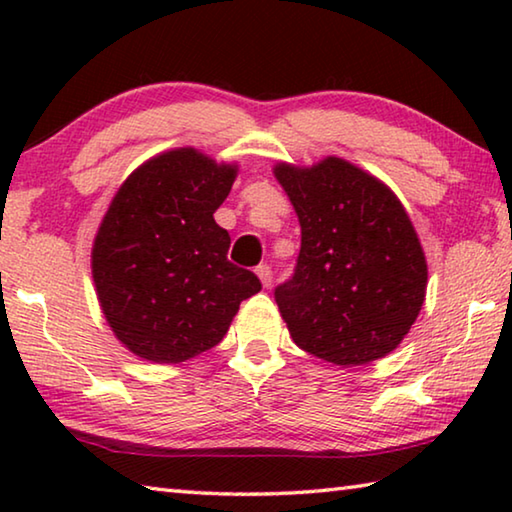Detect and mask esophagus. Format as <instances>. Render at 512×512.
<instances>
[{"instance_id": "esophagus-1", "label": "esophagus", "mask_w": 512, "mask_h": 512, "mask_svg": "<svg viewBox=\"0 0 512 512\" xmlns=\"http://www.w3.org/2000/svg\"><path fill=\"white\" fill-rule=\"evenodd\" d=\"M255 273H257L259 282H262V287H264V289L271 287V284H273V271H271V266L259 264V266L255 268Z\"/></svg>"}]
</instances>
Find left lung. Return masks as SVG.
<instances>
[{
	"label": "left lung",
	"mask_w": 512,
	"mask_h": 512,
	"mask_svg": "<svg viewBox=\"0 0 512 512\" xmlns=\"http://www.w3.org/2000/svg\"><path fill=\"white\" fill-rule=\"evenodd\" d=\"M273 176L300 221L296 273L275 289L293 343L336 366H366L409 334L427 296V257L393 189L336 155Z\"/></svg>",
	"instance_id": "obj_1"
}]
</instances>
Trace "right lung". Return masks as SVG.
<instances>
[{
    "instance_id": "1",
    "label": "right lung",
    "mask_w": 512,
    "mask_h": 512,
    "mask_svg": "<svg viewBox=\"0 0 512 512\" xmlns=\"http://www.w3.org/2000/svg\"><path fill=\"white\" fill-rule=\"evenodd\" d=\"M237 171L180 146L142 162L112 196L92 244V280L112 334L135 357H198L262 289L228 262L230 235L214 221Z\"/></svg>"
}]
</instances>
